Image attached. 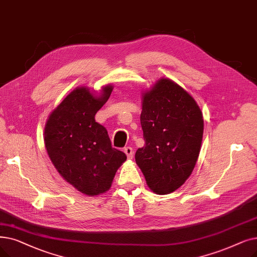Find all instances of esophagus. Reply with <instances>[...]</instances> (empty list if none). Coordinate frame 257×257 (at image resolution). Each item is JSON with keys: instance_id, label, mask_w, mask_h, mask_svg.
<instances>
[{"instance_id": "34e87169", "label": "esophagus", "mask_w": 257, "mask_h": 257, "mask_svg": "<svg viewBox=\"0 0 257 257\" xmlns=\"http://www.w3.org/2000/svg\"><path fill=\"white\" fill-rule=\"evenodd\" d=\"M124 152L127 154L128 159H132L133 158V148L130 146H127L124 148Z\"/></svg>"}]
</instances>
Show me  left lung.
<instances>
[{"mask_svg":"<svg viewBox=\"0 0 257 257\" xmlns=\"http://www.w3.org/2000/svg\"><path fill=\"white\" fill-rule=\"evenodd\" d=\"M141 125L145 146L136 162L147 185L158 194L180 188L196 164L204 119L193 97L168 79L144 94Z\"/></svg>","mask_w":257,"mask_h":257,"instance_id":"8db88e82","label":"left lung"}]
</instances>
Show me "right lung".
<instances>
[{
    "mask_svg": "<svg viewBox=\"0 0 257 257\" xmlns=\"http://www.w3.org/2000/svg\"><path fill=\"white\" fill-rule=\"evenodd\" d=\"M112 86L101 96L76 88L50 114L45 126V147L65 180L87 195L107 191L127 156L111 145L104 126L94 115L107 102Z\"/></svg>",
    "mask_w": 257,
    "mask_h": 257,
    "instance_id": "add662e5",
    "label": "right lung"
}]
</instances>
